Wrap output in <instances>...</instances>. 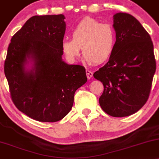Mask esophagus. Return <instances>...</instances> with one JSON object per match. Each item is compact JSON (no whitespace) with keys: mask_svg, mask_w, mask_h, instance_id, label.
<instances>
[{"mask_svg":"<svg viewBox=\"0 0 159 159\" xmlns=\"http://www.w3.org/2000/svg\"><path fill=\"white\" fill-rule=\"evenodd\" d=\"M86 76L88 78V80H90L93 76V73L92 71L89 70H86Z\"/></svg>","mask_w":159,"mask_h":159,"instance_id":"obj_1","label":"esophagus"}]
</instances>
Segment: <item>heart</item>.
<instances>
[{"label":"heart","instance_id":"obj_1","mask_svg":"<svg viewBox=\"0 0 159 159\" xmlns=\"http://www.w3.org/2000/svg\"><path fill=\"white\" fill-rule=\"evenodd\" d=\"M116 43L117 36L113 25L86 16L73 29L72 39L63 40L62 49L70 62L77 60L82 48L87 63L102 64L111 58Z\"/></svg>","mask_w":159,"mask_h":159}]
</instances>
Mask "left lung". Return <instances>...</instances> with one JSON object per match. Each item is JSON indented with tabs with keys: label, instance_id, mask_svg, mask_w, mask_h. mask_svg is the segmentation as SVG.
I'll use <instances>...</instances> for the list:
<instances>
[{
	"label": "left lung",
	"instance_id": "8db88e82",
	"mask_svg": "<svg viewBox=\"0 0 159 159\" xmlns=\"http://www.w3.org/2000/svg\"><path fill=\"white\" fill-rule=\"evenodd\" d=\"M117 43L108 62L94 73L103 83L102 110L120 117L137 112L147 102L156 70L149 34L129 13L114 15Z\"/></svg>",
	"mask_w": 159,
	"mask_h": 159
}]
</instances>
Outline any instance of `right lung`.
<instances>
[{
  "label": "right lung",
  "instance_id": "add662e5",
  "mask_svg": "<svg viewBox=\"0 0 159 159\" xmlns=\"http://www.w3.org/2000/svg\"><path fill=\"white\" fill-rule=\"evenodd\" d=\"M64 19L63 14L29 19L12 37L4 62L13 104L40 122L64 118L72 108L75 92L87 81L84 66L62 60Z\"/></svg>",
  "mask_w": 159,
  "mask_h": 159
}]
</instances>
